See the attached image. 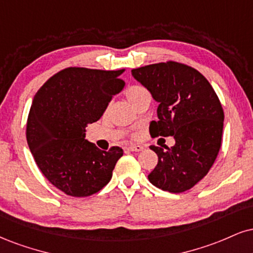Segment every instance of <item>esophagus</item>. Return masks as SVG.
Instances as JSON below:
<instances>
[{"instance_id": "1", "label": "esophagus", "mask_w": 253, "mask_h": 253, "mask_svg": "<svg viewBox=\"0 0 253 253\" xmlns=\"http://www.w3.org/2000/svg\"><path fill=\"white\" fill-rule=\"evenodd\" d=\"M127 150H129L130 152H140V151L144 150V147L140 145H132V146H128V147H127Z\"/></svg>"}]
</instances>
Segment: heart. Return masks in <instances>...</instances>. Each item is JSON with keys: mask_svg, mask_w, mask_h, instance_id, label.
<instances>
[{"mask_svg": "<svg viewBox=\"0 0 253 253\" xmlns=\"http://www.w3.org/2000/svg\"><path fill=\"white\" fill-rule=\"evenodd\" d=\"M125 94H126V97L128 99V101L132 103L133 106H134L142 96L147 95L148 92H147V89H145V88L141 86H132V87L127 88Z\"/></svg>", "mask_w": 253, "mask_h": 253, "instance_id": "b5f03b06", "label": "heart"}]
</instances>
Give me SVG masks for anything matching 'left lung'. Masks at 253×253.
Instances as JSON below:
<instances>
[{
    "label": "left lung",
    "mask_w": 253,
    "mask_h": 253,
    "mask_svg": "<svg viewBox=\"0 0 253 253\" xmlns=\"http://www.w3.org/2000/svg\"><path fill=\"white\" fill-rule=\"evenodd\" d=\"M132 75L159 103V120L150 124L152 138L175 140L166 151L151 146L158 164L148 180L163 191L185 192L208 174L218 156L224 127L220 101L203 74L174 61L132 69Z\"/></svg>",
    "instance_id": "obj_1"
}]
</instances>
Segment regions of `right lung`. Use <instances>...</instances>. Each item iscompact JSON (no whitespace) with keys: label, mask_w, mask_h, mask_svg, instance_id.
Masks as SVG:
<instances>
[{"label":"right lung","mask_w":253,"mask_h":253,"mask_svg":"<svg viewBox=\"0 0 253 253\" xmlns=\"http://www.w3.org/2000/svg\"><path fill=\"white\" fill-rule=\"evenodd\" d=\"M120 71L69 67L35 94L27 120V142L36 165L60 191L72 197L99 192L111 180L120 147L101 151L86 139L88 124L102 117L125 81Z\"/></svg>","instance_id":"add662e5"}]
</instances>
